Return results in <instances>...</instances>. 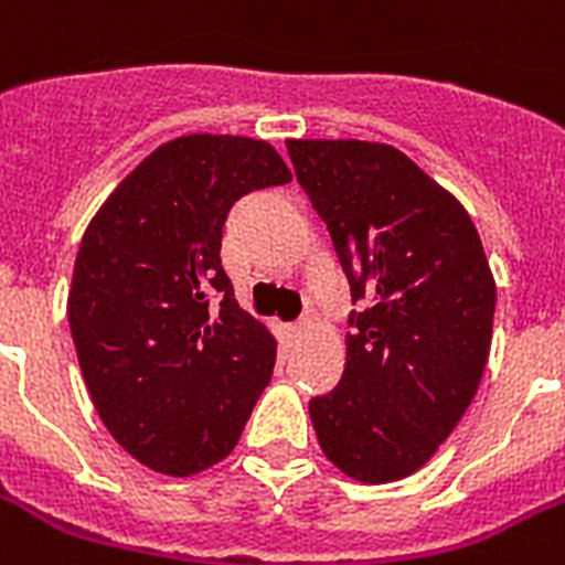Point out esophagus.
Listing matches in <instances>:
<instances>
[{
  "label": "esophagus",
  "mask_w": 565,
  "mask_h": 565,
  "mask_svg": "<svg viewBox=\"0 0 565 565\" xmlns=\"http://www.w3.org/2000/svg\"><path fill=\"white\" fill-rule=\"evenodd\" d=\"M307 333V324L301 322V324H292V328H287V333H284V337L290 339V342H298V339L305 337Z\"/></svg>",
  "instance_id": "34e87169"
}]
</instances>
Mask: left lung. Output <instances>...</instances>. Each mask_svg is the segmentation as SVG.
Returning a JSON list of instances; mask_svg holds the SVG:
<instances>
[{"mask_svg": "<svg viewBox=\"0 0 565 565\" xmlns=\"http://www.w3.org/2000/svg\"><path fill=\"white\" fill-rule=\"evenodd\" d=\"M292 168L351 284L345 371L310 401L324 456L386 484L438 452L488 365L497 281L473 220L392 145L290 139Z\"/></svg>", "mask_w": 565, "mask_h": 565, "instance_id": "left-lung-1", "label": "left lung"}]
</instances>
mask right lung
<instances>
[{
	"mask_svg": "<svg viewBox=\"0 0 565 565\" xmlns=\"http://www.w3.org/2000/svg\"><path fill=\"white\" fill-rule=\"evenodd\" d=\"M273 145L191 132L104 200L77 249L68 328L100 420L136 461L194 476L235 449L275 365V337L220 264L228 209L290 182Z\"/></svg>",
	"mask_w": 565,
	"mask_h": 565,
	"instance_id": "1",
	"label": "right lung"
}]
</instances>
